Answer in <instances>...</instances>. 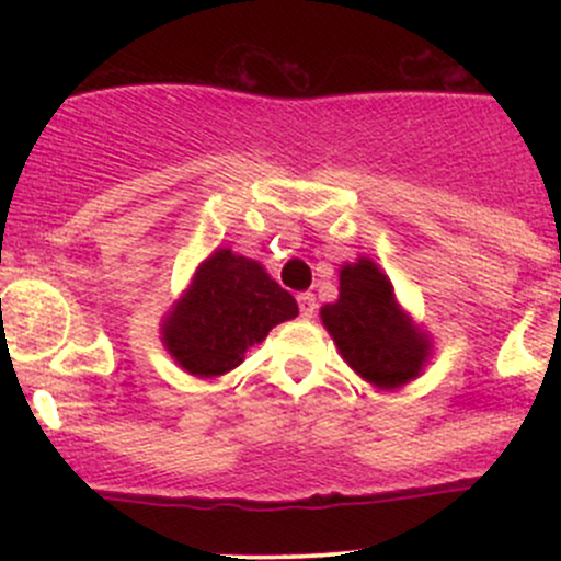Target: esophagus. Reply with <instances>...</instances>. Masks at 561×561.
I'll return each instance as SVG.
<instances>
[{"label":"esophagus","mask_w":561,"mask_h":561,"mask_svg":"<svg viewBox=\"0 0 561 561\" xmlns=\"http://www.w3.org/2000/svg\"><path fill=\"white\" fill-rule=\"evenodd\" d=\"M298 308L302 319H313L317 317V298L311 293H300L298 295Z\"/></svg>","instance_id":"obj_1"}]
</instances>
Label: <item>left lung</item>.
<instances>
[{"label": "left lung", "mask_w": 561, "mask_h": 561, "mask_svg": "<svg viewBox=\"0 0 561 561\" xmlns=\"http://www.w3.org/2000/svg\"><path fill=\"white\" fill-rule=\"evenodd\" d=\"M321 321L347 366L382 390L420 377L433 351L427 332L411 321L369 259L340 268V298L321 308Z\"/></svg>", "instance_id": "left-lung-1"}]
</instances>
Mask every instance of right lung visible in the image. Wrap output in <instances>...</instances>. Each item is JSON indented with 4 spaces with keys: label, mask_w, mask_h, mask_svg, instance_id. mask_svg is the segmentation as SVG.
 I'll return each mask as SVG.
<instances>
[{
    "label": "right lung",
    "mask_w": 561,
    "mask_h": 561,
    "mask_svg": "<svg viewBox=\"0 0 561 561\" xmlns=\"http://www.w3.org/2000/svg\"><path fill=\"white\" fill-rule=\"evenodd\" d=\"M295 317L298 302L259 261L218 248L199 263L160 332L173 362L210 379L240 366L250 345Z\"/></svg>",
    "instance_id": "add662e5"
}]
</instances>
